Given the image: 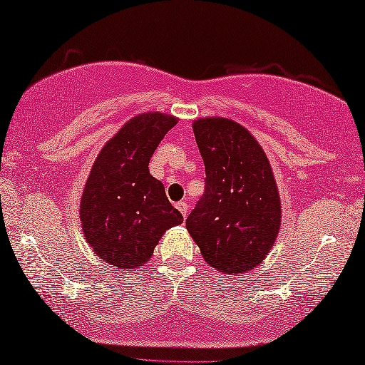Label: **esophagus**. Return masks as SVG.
<instances>
[{
	"label": "esophagus",
	"instance_id": "34e87169",
	"mask_svg": "<svg viewBox=\"0 0 365 365\" xmlns=\"http://www.w3.org/2000/svg\"><path fill=\"white\" fill-rule=\"evenodd\" d=\"M176 210L182 214V217H185V215H187V212H189V210H187V203H185V202L176 203Z\"/></svg>",
	"mask_w": 365,
	"mask_h": 365
}]
</instances>
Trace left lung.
Here are the masks:
<instances>
[{
	"label": "left lung",
	"instance_id": "8db88e82",
	"mask_svg": "<svg viewBox=\"0 0 365 365\" xmlns=\"http://www.w3.org/2000/svg\"><path fill=\"white\" fill-rule=\"evenodd\" d=\"M206 170V189L185 228L205 262L227 276L263 262L279 235L280 195L262 145L233 120L192 124Z\"/></svg>",
	"mask_w": 365,
	"mask_h": 365
}]
</instances>
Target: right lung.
<instances>
[{"label":"right lung","instance_id":"obj_1","mask_svg":"<svg viewBox=\"0 0 365 365\" xmlns=\"http://www.w3.org/2000/svg\"><path fill=\"white\" fill-rule=\"evenodd\" d=\"M173 115L133 116L96 158L80 200V220L89 247L118 269H135L154 254L162 235L182 224L181 212L150 173V160Z\"/></svg>","mask_w":365,"mask_h":365}]
</instances>
